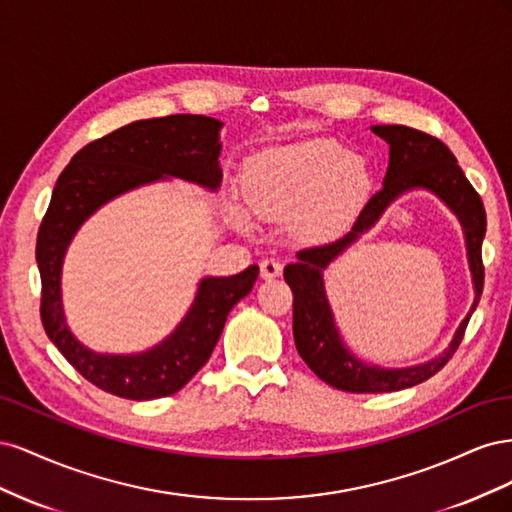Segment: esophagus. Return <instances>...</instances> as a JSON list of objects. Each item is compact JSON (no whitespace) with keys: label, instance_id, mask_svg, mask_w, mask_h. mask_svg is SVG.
I'll list each match as a JSON object with an SVG mask.
<instances>
[{"label":"esophagus","instance_id":"1","mask_svg":"<svg viewBox=\"0 0 512 512\" xmlns=\"http://www.w3.org/2000/svg\"><path fill=\"white\" fill-rule=\"evenodd\" d=\"M282 269H284V265L280 260L267 258V260L260 262V277H262V280H273V277L282 275Z\"/></svg>","mask_w":512,"mask_h":512}]
</instances>
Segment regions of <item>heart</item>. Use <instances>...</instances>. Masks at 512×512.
Instances as JSON below:
<instances>
[{
  "instance_id": "heart-1",
  "label": "heart",
  "mask_w": 512,
  "mask_h": 512,
  "mask_svg": "<svg viewBox=\"0 0 512 512\" xmlns=\"http://www.w3.org/2000/svg\"><path fill=\"white\" fill-rule=\"evenodd\" d=\"M369 173L359 158L329 138L275 147L252 160L247 170L245 203L260 220L292 218L303 239L320 241L361 207L369 192ZM230 220L247 230L250 218L239 207Z\"/></svg>"
}]
</instances>
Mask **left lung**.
Here are the masks:
<instances>
[{
    "mask_svg": "<svg viewBox=\"0 0 512 512\" xmlns=\"http://www.w3.org/2000/svg\"><path fill=\"white\" fill-rule=\"evenodd\" d=\"M371 132L389 143V168L382 190L367 200L350 232L327 245L297 252V260L284 269V280L294 294L292 333L301 359L333 389L346 393H391L429 380L448 363L463 339L470 316L480 301L485 282L483 247L487 215L483 200L463 175L455 156L442 141L408 126H371ZM412 189L436 193L457 215L467 237L469 264L475 284V303L449 348L425 364L410 368H380L359 360L343 342L334 324L323 288V269L373 225L394 200Z\"/></svg>",
    "mask_w": 512,
    "mask_h": 512,
    "instance_id": "obj_1",
    "label": "left lung"
}]
</instances>
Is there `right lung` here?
I'll list each match as a JSON object with an SVG mask.
<instances>
[{
	"label": "right lung",
	"instance_id": "right-lung-1",
	"mask_svg": "<svg viewBox=\"0 0 512 512\" xmlns=\"http://www.w3.org/2000/svg\"><path fill=\"white\" fill-rule=\"evenodd\" d=\"M220 119L168 115L128 123L85 145L59 175L38 230L44 331L66 361L98 389L134 401L168 397L188 384L218 344L230 309L250 294L258 265L228 277H203L194 303L160 344L132 354H102L70 331L61 269L79 228L113 198L149 183L183 179L215 192L222 183Z\"/></svg>",
	"mask_w": 512,
	"mask_h": 512
}]
</instances>
